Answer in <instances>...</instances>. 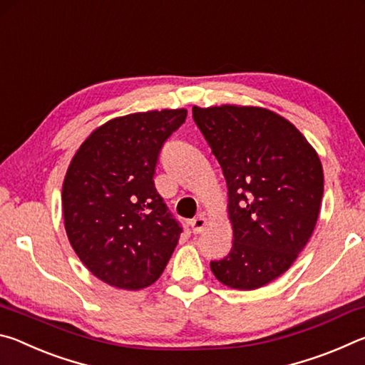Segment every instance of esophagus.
I'll return each mask as SVG.
<instances>
[{
	"label": "esophagus",
	"mask_w": 365,
	"mask_h": 365,
	"mask_svg": "<svg viewBox=\"0 0 365 365\" xmlns=\"http://www.w3.org/2000/svg\"><path fill=\"white\" fill-rule=\"evenodd\" d=\"M205 225H206V219L202 217V215H197V217L190 220V227L191 230H193V233H200L202 228H205Z\"/></svg>",
	"instance_id": "34e87169"
}]
</instances>
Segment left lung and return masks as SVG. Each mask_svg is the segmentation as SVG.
I'll list each match as a JSON object with an SVG mask.
<instances>
[{"label":"left lung","instance_id":"left-lung-1","mask_svg":"<svg viewBox=\"0 0 365 365\" xmlns=\"http://www.w3.org/2000/svg\"><path fill=\"white\" fill-rule=\"evenodd\" d=\"M228 190L233 245L211 270L235 289H256L292 267L316 227L324 170L285 117L264 108L193 106Z\"/></svg>","mask_w":365,"mask_h":365}]
</instances>
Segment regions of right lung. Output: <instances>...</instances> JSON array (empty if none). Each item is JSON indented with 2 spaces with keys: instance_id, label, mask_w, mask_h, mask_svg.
Segmentation results:
<instances>
[{
  "instance_id": "obj_1",
  "label": "right lung",
  "mask_w": 365,
  "mask_h": 365,
  "mask_svg": "<svg viewBox=\"0 0 365 365\" xmlns=\"http://www.w3.org/2000/svg\"><path fill=\"white\" fill-rule=\"evenodd\" d=\"M187 109L117 117L72 158L63 183L67 238L91 274L110 287L141 289L163 274L180 238L154 187V172Z\"/></svg>"
}]
</instances>
